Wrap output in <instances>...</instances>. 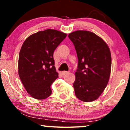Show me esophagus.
Here are the masks:
<instances>
[{
    "instance_id": "34e87169",
    "label": "esophagus",
    "mask_w": 130,
    "mask_h": 130,
    "mask_svg": "<svg viewBox=\"0 0 130 130\" xmlns=\"http://www.w3.org/2000/svg\"><path fill=\"white\" fill-rule=\"evenodd\" d=\"M61 73L63 75H66V74L69 73V72H67V71H63V72H61Z\"/></svg>"
}]
</instances>
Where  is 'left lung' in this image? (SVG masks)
Listing matches in <instances>:
<instances>
[{
	"label": "left lung",
	"mask_w": 130,
	"mask_h": 130,
	"mask_svg": "<svg viewBox=\"0 0 130 130\" xmlns=\"http://www.w3.org/2000/svg\"><path fill=\"white\" fill-rule=\"evenodd\" d=\"M78 58L73 83L76 97L83 102L98 98L109 81L111 56L105 42L92 32L76 31L69 34Z\"/></svg>",
	"instance_id": "1"
}]
</instances>
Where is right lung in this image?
Segmentation results:
<instances>
[{
  "label": "right lung",
  "instance_id": "right-lung-1",
  "mask_svg": "<svg viewBox=\"0 0 130 130\" xmlns=\"http://www.w3.org/2000/svg\"><path fill=\"white\" fill-rule=\"evenodd\" d=\"M67 34L55 29L39 31L28 37L19 55L18 73L28 93L44 99L51 95V85L58 77L53 53Z\"/></svg>",
  "mask_w": 130,
  "mask_h": 130
}]
</instances>
